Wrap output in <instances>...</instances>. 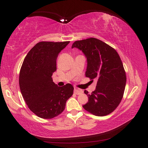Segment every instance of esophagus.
Instances as JSON below:
<instances>
[{"mask_svg": "<svg viewBox=\"0 0 148 148\" xmlns=\"http://www.w3.org/2000/svg\"><path fill=\"white\" fill-rule=\"evenodd\" d=\"M83 92V91L82 90V89H80L79 88H74V93L76 94V95H80V94H82Z\"/></svg>", "mask_w": 148, "mask_h": 148, "instance_id": "1", "label": "esophagus"}]
</instances>
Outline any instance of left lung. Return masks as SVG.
Wrapping results in <instances>:
<instances>
[{
  "label": "left lung",
  "mask_w": 148,
  "mask_h": 148,
  "mask_svg": "<svg viewBox=\"0 0 148 148\" xmlns=\"http://www.w3.org/2000/svg\"><path fill=\"white\" fill-rule=\"evenodd\" d=\"M74 47L86 58V77L97 81L90 95L84 90L88 102L83 107L96 116L110 114L122 101L126 85V74L119 55L108 44L94 38L75 41L71 46Z\"/></svg>",
  "instance_id": "obj_1"
}]
</instances>
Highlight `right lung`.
Segmentation results:
<instances>
[{
  "label": "right lung",
  "mask_w": 148,
  "mask_h": 148,
  "mask_svg": "<svg viewBox=\"0 0 148 148\" xmlns=\"http://www.w3.org/2000/svg\"><path fill=\"white\" fill-rule=\"evenodd\" d=\"M70 41L39 42L25 57L19 76L20 88L29 109L39 117L50 119L65 109L66 102L72 96L70 83L60 87L53 82L59 53Z\"/></svg>",
  "instance_id": "add662e5"
}]
</instances>
